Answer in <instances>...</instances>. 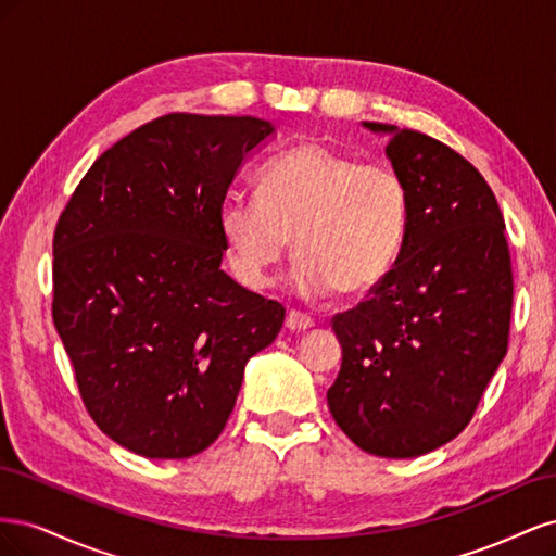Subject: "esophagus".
Instances as JSON below:
<instances>
[{"label":"esophagus","mask_w":556,"mask_h":556,"mask_svg":"<svg viewBox=\"0 0 556 556\" xmlns=\"http://www.w3.org/2000/svg\"><path fill=\"white\" fill-rule=\"evenodd\" d=\"M315 323H313V317L311 315H306V313H301V311H288V317H285V327H288L290 331H306V329H311Z\"/></svg>","instance_id":"obj_1"}]
</instances>
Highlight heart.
I'll return each mask as SVG.
<instances>
[{
	"instance_id": "heart-1",
	"label": "heart",
	"mask_w": 556,
	"mask_h": 556,
	"mask_svg": "<svg viewBox=\"0 0 556 556\" xmlns=\"http://www.w3.org/2000/svg\"><path fill=\"white\" fill-rule=\"evenodd\" d=\"M257 190L260 197L229 194L217 215L233 271L250 288L268 282L290 237L292 278L306 296L366 294L396 264L410 192L394 166L304 141L264 166Z\"/></svg>"
}]
</instances>
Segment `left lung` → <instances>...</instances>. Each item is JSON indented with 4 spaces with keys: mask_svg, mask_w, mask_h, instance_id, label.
<instances>
[{
    "mask_svg": "<svg viewBox=\"0 0 556 556\" xmlns=\"http://www.w3.org/2000/svg\"><path fill=\"white\" fill-rule=\"evenodd\" d=\"M364 125L390 134L410 220L392 271L331 317L343 362L327 403L357 447L410 459L457 439L506 357L510 248L492 188L457 150L417 129Z\"/></svg>",
    "mask_w": 556,
    "mask_h": 556,
    "instance_id": "left-lung-1",
    "label": "left lung"
}]
</instances>
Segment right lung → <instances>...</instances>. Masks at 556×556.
<instances>
[{
    "instance_id": "obj_1",
    "label": "right lung",
    "mask_w": 556,
    "mask_h": 556,
    "mask_svg": "<svg viewBox=\"0 0 556 556\" xmlns=\"http://www.w3.org/2000/svg\"><path fill=\"white\" fill-rule=\"evenodd\" d=\"M274 134L250 115L169 113L99 155L53 237V323L86 410L148 459L223 433L243 368L285 308L223 268L220 206Z\"/></svg>"
}]
</instances>
